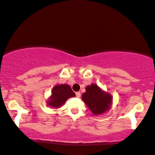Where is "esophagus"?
Instances as JSON below:
<instances>
[{"label":"esophagus","instance_id":"esophagus-1","mask_svg":"<svg viewBox=\"0 0 155 155\" xmlns=\"http://www.w3.org/2000/svg\"><path fill=\"white\" fill-rule=\"evenodd\" d=\"M75 95H76L77 98H80V96H81V93L80 92H78L75 93Z\"/></svg>","mask_w":155,"mask_h":155}]
</instances>
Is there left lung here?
I'll return each mask as SVG.
<instances>
[{
    "label": "left lung",
    "mask_w": 155,
    "mask_h": 155,
    "mask_svg": "<svg viewBox=\"0 0 155 155\" xmlns=\"http://www.w3.org/2000/svg\"><path fill=\"white\" fill-rule=\"evenodd\" d=\"M81 99L94 115H99L110 109L113 97L96 84H92L86 87V92L82 94Z\"/></svg>",
    "instance_id": "8db88e82"
}]
</instances>
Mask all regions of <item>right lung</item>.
Masks as SVG:
<instances>
[{
    "mask_svg": "<svg viewBox=\"0 0 155 155\" xmlns=\"http://www.w3.org/2000/svg\"><path fill=\"white\" fill-rule=\"evenodd\" d=\"M75 93L68 84H61L54 86L52 90V95L47 101L51 109H58L65 104L68 98L74 97Z\"/></svg>",
    "mask_w": 155,
    "mask_h": 155,
    "instance_id": "right-lung-1",
    "label": "right lung"
}]
</instances>
